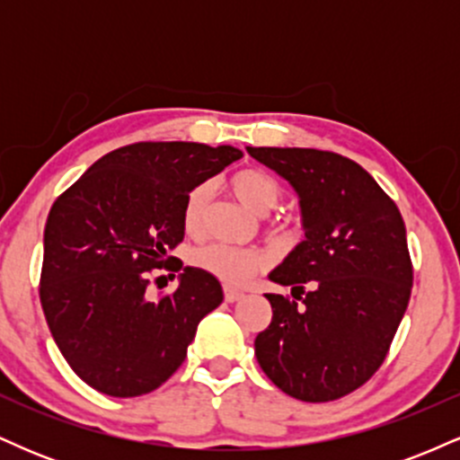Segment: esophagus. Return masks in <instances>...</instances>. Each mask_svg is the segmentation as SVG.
Here are the masks:
<instances>
[{
    "label": "esophagus",
    "instance_id": "34e87169",
    "mask_svg": "<svg viewBox=\"0 0 460 460\" xmlns=\"http://www.w3.org/2000/svg\"><path fill=\"white\" fill-rule=\"evenodd\" d=\"M244 294L240 292V289H234V288H225V300L226 303H235V300H240Z\"/></svg>",
    "mask_w": 460,
    "mask_h": 460
}]
</instances>
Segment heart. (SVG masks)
Segmentation results:
<instances>
[{
  "label": "heart",
  "instance_id": "heart-1",
  "mask_svg": "<svg viewBox=\"0 0 460 460\" xmlns=\"http://www.w3.org/2000/svg\"><path fill=\"white\" fill-rule=\"evenodd\" d=\"M226 186L235 194L248 209L255 214H268L279 205L283 197L281 183L274 179L270 172L261 168H242L226 179ZM209 203V186L208 183H197L186 194L181 208V223L188 235H199L205 226V216H208ZM288 220H277L270 225L274 234H289ZM192 263L200 270L209 272L212 277L220 279L226 285H244L248 279L255 277L266 268V252L257 248H235L226 244H208L194 251Z\"/></svg>",
  "mask_w": 460,
  "mask_h": 460
}]
</instances>
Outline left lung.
I'll return each instance as SVG.
<instances>
[{
	"mask_svg": "<svg viewBox=\"0 0 460 460\" xmlns=\"http://www.w3.org/2000/svg\"><path fill=\"white\" fill-rule=\"evenodd\" d=\"M300 197L305 240L270 274L272 322L255 355L281 392L331 402L383 366L413 288L398 205L366 168L332 151L246 146Z\"/></svg>",
	"mask_w": 460,
	"mask_h": 460,
	"instance_id": "left-lung-1",
	"label": "left lung"
}]
</instances>
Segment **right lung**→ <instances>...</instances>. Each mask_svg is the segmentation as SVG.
Instances as JSON below:
<instances>
[{
    "mask_svg": "<svg viewBox=\"0 0 460 460\" xmlns=\"http://www.w3.org/2000/svg\"><path fill=\"white\" fill-rule=\"evenodd\" d=\"M242 151L199 142H134L110 151L51 205L40 305L62 357L112 398L149 394L177 372L199 322L223 303L218 279L186 268L153 300L151 270L179 272L181 208L197 183ZM175 277V274H172Z\"/></svg>",
    "mask_w": 460,
    "mask_h": 460,
    "instance_id": "1",
    "label": "right lung"
}]
</instances>
